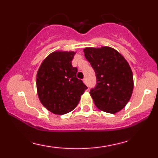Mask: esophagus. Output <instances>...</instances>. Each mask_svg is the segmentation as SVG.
I'll use <instances>...</instances> for the list:
<instances>
[{"label": "esophagus", "instance_id": "34e87169", "mask_svg": "<svg viewBox=\"0 0 158 158\" xmlns=\"http://www.w3.org/2000/svg\"><path fill=\"white\" fill-rule=\"evenodd\" d=\"M82 81H83V82H84L85 85H86V84H87V81H86V79H83V80H82Z\"/></svg>", "mask_w": 158, "mask_h": 158}]
</instances>
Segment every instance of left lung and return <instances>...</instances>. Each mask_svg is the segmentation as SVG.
Masks as SVG:
<instances>
[{"label":"left lung","instance_id":"left-lung-1","mask_svg":"<svg viewBox=\"0 0 158 158\" xmlns=\"http://www.w3.org/2000/svg\"><path fill=\"white\" fill-rule=\"evenodd\" d=\"M83 52L97 77V86L90 92L94 104L106 113H117L129 102L133 92V73L129 64L110 47L85 48Z\"/></svg>","mask_w":158,"mask_h":158}]
</instances>
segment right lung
Here are the masks:
<instances>
[{"label": "right lung", "mask_w": 158, "mask_h": 158, "mask_svg": "<svg viewBox=\"0 0 158 158\" xmlns=\"http://www.w3.org/2000/svg\"><path fill=\"white\" fill-rule=\"evenodd\" d=\"M77 52L56 50L43 60L36 74L39 100L54 114L72 111L80 100L87 86L77 78V68L72 66Z\"/></svg>", "instance_id": "right-lung-1"}]
</instances>
